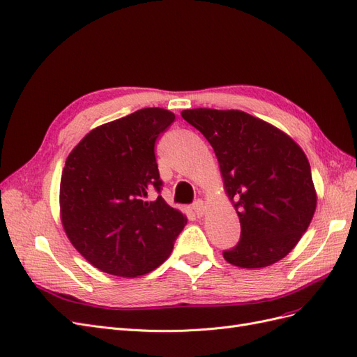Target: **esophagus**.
I'll return each instance as SVG.
<instances>
[{
	"label": "esophagus",
	"mask_w": 357,
	"mask_h": 357,
	"mask_svg": "<svg viewBox=\"0 0 357 357\" xmlns=\"http://www.w3.org/2000/svg\"><path fill=\"white\" fill-rule=\"evenodd\" d=\"M205 210H207V207H205L204 201L198 199V201H195V204H193V211H195L198 218H202V215L205 214Z\"/></svg>",
	"instance_id": "esophagus-1"
}]
</instances>
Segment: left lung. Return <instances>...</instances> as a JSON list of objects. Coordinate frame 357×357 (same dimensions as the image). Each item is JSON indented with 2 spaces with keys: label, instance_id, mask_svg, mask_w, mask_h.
Segmentation results:
<instances>
[{
  "label": "left lung",
  "instance_id": "1",
  "mask_svg": "<svg viewBox=\"0 0 357 357\" xmlns=\"http://www.w3.org/2000/svg\"><path fill=\"white\" fill-rule=\"evenodd\" d=\"M181 117L208 139L241 238L223 252L240 268L282 261L308 229L317 207L310 162L282 129L241 110L192 109Z\"/></svg>",
  "mask_w": 357,
  "mask_h": 357
}]
</instances>
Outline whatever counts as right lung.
Wrapping results in <instances>:
<instances>
[{
	"mask_svg": "<svg viewBox=\"0 0 357 357\" xmlns=\"http://www.w3.org/2000/svg\"><path fill=\"white\" fill-rule=\"evenodd\" d=\"M176 114L137 110L86 134L66 160L59 188L61 222L68 240L102 273L135 278L164 264L186 215L158 195L159 135Z\"/></svg>",
	"mask_w": 357,
	"mask_h": 357,
	"instance_id": "right-lung-1",
	"label": "right lung"
}]
</instances>
